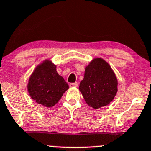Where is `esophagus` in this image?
Masks as SVG:
<instances>
[{
    "label": "esophagus",
    "instance_id": "obj_1",
    "mask_svg": "<svg viewBox=\"0 0 151 151\" xmlns=\"http://www.w3.org/2000/svg\"><path fill=\"white\" fill-rule=\"evenodd\" d=\"M70 87H77L78 86V83L75 82V83H70Z\"/></svg>",
    "mask_w": 151,
    "mask_h": 151
}]
</instances>
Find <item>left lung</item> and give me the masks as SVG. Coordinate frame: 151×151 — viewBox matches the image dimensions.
Wrapping results in <instances>:
<instances>
[{
  "mask_svg": "<svg viewBox=\"0 0 151 151\" xmlns=\"http://www.w3.org/2000/svg\"><path fill=\"white\" fill-rule=\"evenodd\" d=\"M117 85V78L110 65L103 58H95L85 67L79 89L88 106L99 109L113 101Z\"/></svg>",
  "mask_w": 151,
  "mask_h": 151,
  "instance_id": "left-lung-1",
  "label": "left lung"
}]
</instances>
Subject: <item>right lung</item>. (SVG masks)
Returning a JSON list of instances; mask_svg holds the SVG:
<instances>
[{"mask_svg":"<svg viewBox=\"0 0 151 151\" xmlns=\"http://www.w3.org/2000/svg\"><path fill=\"white\" fill-rule=\"evenodd\" d=\"M57 65L50 59L43 60L36 67L31 74L27 84L29 95L36 103L47 107L54 106L69 85L58 73Z\"/></svg>","mask_w":151,"mask_h":151,"instance_id":"right-lung-1","label":"right lung"}]
</instances>
